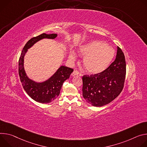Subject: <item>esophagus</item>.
I'll return each mask as SVG.
<instances>
[{
    "label": "esophagus",
    "instance_id": "esophagus-1",
    "mask_svg": "<svg viewBox=\"0 0 147 147\" xmlns=\"http://www.w3.org/2000/svg\"><path fill=\"white\" fill-rule=\"evenodd\" d=\"M79 72L78 71H76V70H74V72H73V73H72V75L73 76H75V75H79Z\"/></svg>",
    "mask_w": 147,
    "mask_h": 147
}]
</instances>
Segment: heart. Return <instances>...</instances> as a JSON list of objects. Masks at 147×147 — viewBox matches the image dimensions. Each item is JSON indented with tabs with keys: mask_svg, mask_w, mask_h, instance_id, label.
Returning <instances> with one entry per match:
<instances>
[{
	"mask_svg": "<svg viewBox=\"0 0 147 147\" xmlns=\"http://www.w3.org/2000/svg\"><path fill=\"white\" fill-rule=\"evenodd\" d=\"M79 53L81 55L85 56L82 61L84 68L92 74H98L105 71L115 55V51L111 47L98 41L81 45ZM69 58L75 60L76 55L71 52Z\"/></svg>",
	"mask_w": 147,
	"mask_h": 147,
	"instance_id": "1",
	"label": "heart"
}]
</instances>
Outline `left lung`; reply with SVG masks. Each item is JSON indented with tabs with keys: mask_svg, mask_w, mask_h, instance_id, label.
I'll use <instances>...</instances> for the list:
<instances>
[{
	"mask_svg": "<svg viewBox=\"0 0 147 147\" xmlns=\"http://www.w3.org/2000/svg\"><path fill=\"white\" fill-rule=\"evenodd\" d=\"M117 49L115 61L105 71L82 77L83 96L93 106L101 107L109 104L123 89L126 74L125 59L121 48L117 47Z\"/></svg>",
	"mask_w": 147,
	"mask_h": 147,
	"instance_id": "1",
	"label": "left lung"
}]
</instances>
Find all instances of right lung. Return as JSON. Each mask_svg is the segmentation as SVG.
I'll list each match as a JSON object with an SVG mask.
<instances>
[{
  "label": "right lung",
  "instance_id": "add662e5",
  "mask_svg": "<svg viewBox=\"0 0 147 147\" xmlns=\"http://www.w3.org/2000/svg\"><path fill=\"white\" fill-rule=\"evenodd\" d=\"M57 34L43 33L31 38L24 45L19 61V74L23 87L31 98L41 103H48L54 100L59 96L64 82L70 76L74 69L61 66L57 72L48 80L38 83L28 78L24 68V58L27 50L37 41L43 38L54 39Z\"/></svg>",
  "mask_w": 147,
  "mask_h": 147
}]
</instances>
